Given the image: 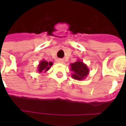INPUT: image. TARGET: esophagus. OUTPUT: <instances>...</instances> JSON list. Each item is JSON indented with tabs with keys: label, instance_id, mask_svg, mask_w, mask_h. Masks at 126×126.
<instances>
[{
	"label": "esophagus",
	"instance_id": "34e87169",
	"mask_svg": "<svg viewBox=\"0 0 126 126\" xmlns=\"http://www.w3.org/2000/svg\"><path fill=\"white\" fill-rule=\"evenodd\" d=\"M58 63H62V64H63V63H64V60H63V59H58Z\"/></svg>",
	"mask_w": 126,
	"mask_h": 126
}]
</instances>
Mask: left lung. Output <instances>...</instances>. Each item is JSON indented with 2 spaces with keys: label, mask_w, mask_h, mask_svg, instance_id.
<instances>
[{
  "label": "left lung",
  "mask_w": 126,
  "mask_h": 126,
  "mask_svg": "<svg viewBox=\"0 0 126 126\" xmlns=\"http://www.w3.org/2000/svg\"><path fill=\"white\" fill-rule=\"evenodd\" d=\"M71 71L72 73V78L77 80H82L88 77L90 73V70L87 65L83 62L78 59L75 63H71Z\"/></svg>",
  "instance_id": "left-lung-1"
}]
</instances>
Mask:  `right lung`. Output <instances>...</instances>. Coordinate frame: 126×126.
I'll list each match as a JSON object with an SVG mask.
<instances>
[{
    "label": "right lung",
    "instance_id": "obj_1",
    "mask_svg": "<svg viewBox=\"0 0 126 126\" xmlns=\"http://www.w3.org/2000/svg\"><path fill=\"white\" fill-rule=\"evenodd\" d=\"M53 63L52 62H47V61H45L44 59H42L40 61V63L38 64V67H37V71L38 73L40 74H42V73H45L46 72H47L50 67L52 66Z\"/></svg>",
    "mask_w": 126,
    "mask_h": 126
}]
</instances>
